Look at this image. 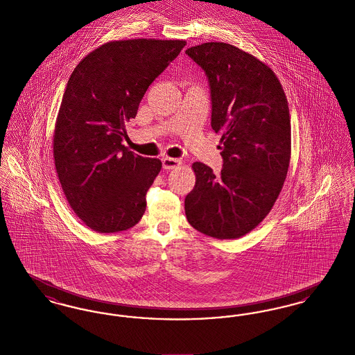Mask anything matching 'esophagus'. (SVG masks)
<instances>
[{
	"label": "esophagus",
	"mask_w": 355,
	"mask_h": 355,
	"mask_svg": "<svg viewBox=\"0 0 355 355\" xmlns=\"http://www.w3.org/2000/svg\"><path fill=\"white\" fill-rule=\"evenodd\" d=\"M180 165H181V159H178V158H170V157L162 158V166H164V169H174V168H177V166H180Z\"/></svg>",
	"instance_id": "1"
}]
</instances>
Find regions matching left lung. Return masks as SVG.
I'll use <instances>...</instances> for the list:
<instances>
[{"mask_svg": "<svg viewBox=\"0 0 355 355\" xmlns=\"http://www.w3.org/2000/svg\"><path fill=\"white\" fill-rule=\"evenodd\" d=\"M186 54L209 80L211 128L220 135L223 158L220 174L193 164L186 218L206 236L234 239L270 213L285 182L291 152L286 96L268 65L230 44L206 42Z\"/></svg>", "mask_w": 355, "mask_h": 355, "instance_id": "1", "label": "left lung"}]
</instances>
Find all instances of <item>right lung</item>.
Here are the masks:
<instances>
[{"mask_svg":"<svg viewBox=\"0 0 355 355\" xmlns=\"http://www.w3.org/2000/svg\"><path fill=\"white\" fill-rule=\"evenodd\" d=\"M182 40L103 44L73 70L55 121L53 157L70 207L97 233L133 227L162 168L130 152L125 121L135 119L153 81L184 49Z\"/></svg>","mask_w":355,"mask_h":355,"instance_id":"add662e5","label":"right lung"}]
</instances>
